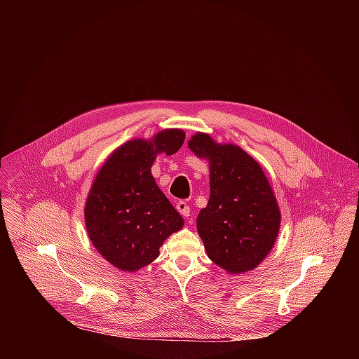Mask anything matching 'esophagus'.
<instances>
[{
    "mask_svg": "<svg viewBox=\"0 0 359 359\" xmlns=\"http://www.w3.org/2000/svg\"><path fill=\"white\" fill-rule=\"evenodd\" d=\"M176 209H177V212L183 216V217H189L190 216V206L189 204L186 203V201H177L176 203Z\"/></svg>",
    "mask_w": 359,
    "mask_h": 359,
    "instance_id": "esophagus-1",
    "label": "esophagus"
}]
</instances>
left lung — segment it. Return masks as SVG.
<instances>
[{"mask_svg": "<svg viewBox=\"0 0 359 359\" xmlns=\"http://www.w3.org/2000/svg\"><path fill=\"white\" fill-rule=\"evenodd\" d=\"M187 146L210 168L209 203L197 216L209 259L231 274L255 269L274 247L281 223L262 166L241 147L216 143L208 133L197 132Z\"/></svg>", "mask_w": 359, "mask_h": 359, "instance_id": "1", "label": "left lung"}]
</instances>
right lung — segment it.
Segmentation results:
<instances>
[{
	"instance_id": "obj_1",
	"label": "right lung",
	"mask_w": 359,
	"mask_h": 359,
	"mask_svg": "<svg viewBox=\"0 0 359 359\" xmlns=\"http://www.w3.org/2000/svg\"><path fill=\"white\" fill-rule=\"evenodd\" d=\"M184 132L165 129L149 140L132 139L100 168L85 203L93 247L121 271H137L159 257L163 241L184 222L151 176L161 153H176Z\"/></svg>"
}]
</instances>
